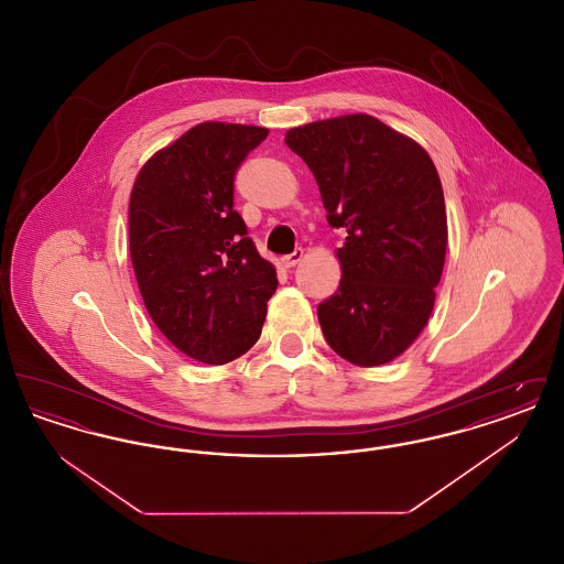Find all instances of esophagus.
<instances>
[{
  "mask_svg": "<svg viewBox=\"0 0 564 564\" xmlns=\"http://www.w3.org/2000/svg\"><path fill=\"white\" fill-rule=\"evenodd\" d=\"M302 256H304V251H302V249H295L290 256H283L281 262H283L285 269H294L295 264L302 260Z\"/></svg>",
  "mask_w": 564,
  "mask_h": 564,
  "instance_id": "34e87169",
  "label": "esophagus"
}]
</instances>
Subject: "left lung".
<instances>
[{
  "instance_id": "8db88e82",
  "label": "left lung",
  "mask_w": 564,
  "mask_h": 564,
  "mask_svg": "<svg viewBox=\"0 0 564 564\" xmlns=\"http://www.w3.org/2000/svg\"><path fill=\"white\" fill-rule=\"evenodd\" d=\"M313 171L327 224L347 230L338 292L317 306L327 345L355 366L395 359L430 322L448 226L430 154L375 116L352 113L285 134Z\"/></svg>"
}]
</instances>
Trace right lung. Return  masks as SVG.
<instances>
[{
	"mask_svg": "<svg viewBox=\"0 0 564 564\" xmlns=\"http://www.w3.org/2000/svg\"><path fill=\"white\" fill-rule=\"evenodd\" d=\"M269 129L203 122L137 175L129 245L145 308L196 361L226 364L251 349L279 281L235 212V173Z\"/></svg>",
	"mask_w": 564,
	"mask_h": 564,
	"instance_id": "obj_1",
	"label": "right lung"
}]
</instances>
